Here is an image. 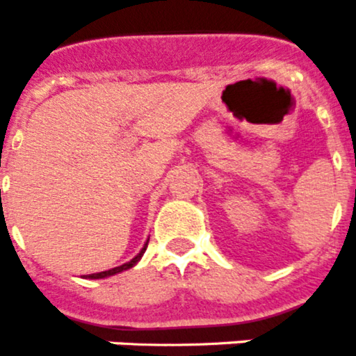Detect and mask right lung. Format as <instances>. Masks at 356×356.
I'll return each mask as SVG.
<instances>
[{"label":"right lung","mask_w":356,"mask_h":356,"mask_svg":"<svg viewBox=\"0 0 356 356\" xmlns=\"http://www.w3.org/2000/svg\"><path fill=\"white\" fill-rule=\"evenodd\" d=\"M146 248H147V242H146V244H144L143 251H140V253L137 254V257H135V259H131L130 262L122 264V266H119V267H114V269H108V271H103V273H92V275H85V278H90V280L106 278V276H112V275H118V273H121V271H127V269H130V267H134L135 264L139 262L140 257H143V253H144V251H146Z\"/></svg>","instance_id":"1"}]
</instances>
